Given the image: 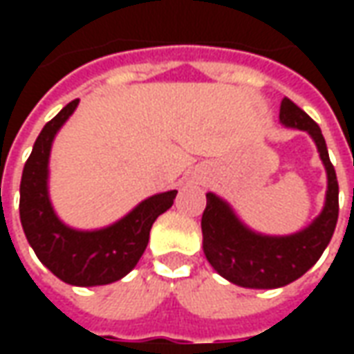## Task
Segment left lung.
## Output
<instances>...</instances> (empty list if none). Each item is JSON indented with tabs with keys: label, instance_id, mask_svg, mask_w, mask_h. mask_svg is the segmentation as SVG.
Returning a JSON list of instances; mask_svg holds the SVG:
<instances>
[{
	"label": "left lung",
	"instance_id": "left-lung-1",
	"mask_svg": "<svg viewBox=\"0 0 354 354\" xmlns=\"http://www.w3.org/2000/svg\"><path fill=\"white\" fill-rule=\"evenodd\" d=\"M279 119L286 127L309 132L315 140L326 169V203L305 230L271 237L246 227L225 201L207 193V208L201 220L205 256L223 279L243 288H281L307 273L330 243L339 214L337 178L320 127L290 98H282Z\"/></svg>",
	"mask_w": 354,
	"mask_h": 354
}]
</instances>
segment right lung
<instances>
[{"mask_svg": "<svg viewBox=\"0 0 354 354\" xmlns=\"http://www.w3.org/2000/svg\"><path fill=\"white\" fill-rule=\"evenodd\" d=\"M72 100L43 127L20 180V223L35 256L50 273L73 286L109 284L134 269L146 250L153 222L167 212L176 189L142 201L119 222L94 231L68 227L49 199V155L60 127L77 108Z\"/></svg>", "mask_w": 354, "mask_h": 354, "instance_id": "obj_1", "label": "right lung"}]
</instances>
